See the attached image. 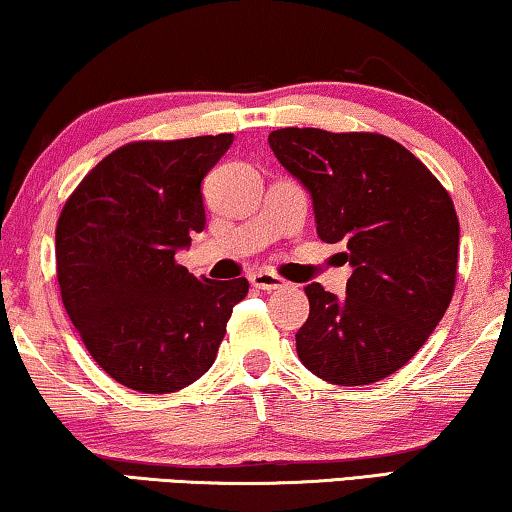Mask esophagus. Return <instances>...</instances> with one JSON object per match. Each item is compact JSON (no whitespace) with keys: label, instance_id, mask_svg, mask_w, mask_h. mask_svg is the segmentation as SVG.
<instances>
[{"label":"esophagus","instance_id":"34e87169","mask_svg":"<svg viewBox=\"0 0 512 512\" xmlns=\"http://www.w3.org/2000/svg\"><path fill=\"white\" fill-rule=\"evenodd\" d=\"M249 281H251V286L254 288H258V291H277V288H284L286 286V281L281 279V277H277V274L274 272H268V270H258V272H254L249 277Z\"/></svg>","mask_w":512,"mask_h":512}]
</instances>
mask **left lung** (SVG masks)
<instances>
[{"mask_svg":"<svg viewBox=\"0 0 512 512\" xmlns=\"http://www.w3.org/2000/svg\"><path fill=\"white\" fill-rule=\"evenodd\" d=\"M268 143L309 191L318 238L342 242L353 268L344 298L305 288L309 318L295 335L302 365L335 385L395 374L453 300L459 221L448 191L381 133L288 127Z\"/></svg>","mask_w":512,"mask_h":512,"instance_id":"8db88e82","label":"left lung"}]
</instances>
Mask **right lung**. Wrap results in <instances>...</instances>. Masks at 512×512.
Instances as JSON below:
<instances>
[{"instance_id":"add662e5","label":"right lung","mask_w":512,"mask_h":512,"mask_svg":"<svg viewBox=\"0 0 512 512\" xmlns=\"http://www.w3.org/2000/svg\"><path fill=\"white\" fill-rule=\"evenodd\" d=\"M233 133L140 140L99 161L66 201L55 256L62 302L87 351L117 383L147 395L212 367L249 281L196 279L175 263L205 228L203 177Z\"/></svg>"}]
</instances>
